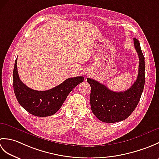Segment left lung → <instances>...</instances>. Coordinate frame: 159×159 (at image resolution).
<instances>
[{
    "instance_id": "8db88e82",
    "label": "left lung",
    "mask_w": 159,
    "mask_h": 159,
    "mask_svg": "<svg viewBox=\"0 0 159 159\" xmlns=\"http://www.w3.org/2000/svg\"><path fill=\"white\" fill-rule=\"evenodd\" d=\"M134 46L139 59L137 79L130 88L116 92L93 79H87L91 86L90 104L93 113L103 122L115 123L126 120L135 109L145 84V58L139 40L134 38Z\"/></svg>"
}]
</instances>
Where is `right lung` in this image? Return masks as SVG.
I'll list each match as a JSON object with an SVG mask.
<instances>
[{"label":"right lung","instance_id":"add662e5","mask_svg":"<svg viewBox=\"0 0 159 159\" xmlns=\"http://www.w3.org/2000/svg\"><path fill=\"white\" fill-rule=\"evenodd\" d=\"M83 80V76L69 78L50 89L33 90L20 80L17 68V59L15 61L13 86L16 97L20 105L35 116L47 117L55 114L61 107L71 91Z\"/></svg>","mask_w":159,"mask_h":159}]
</instances>
